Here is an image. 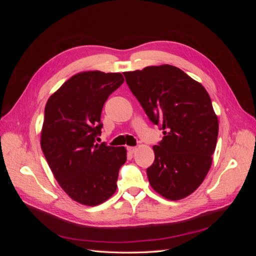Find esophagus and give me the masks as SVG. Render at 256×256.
<instances>
[{
  "instance_id": "34e87169",
  "label": "esophagus",
  "mask_w": 256,
  "mask_h": 256,
  "mask_svg": "<svg viewBox=\"0 0 256 256\" xmlns=\"http://www.w3.org/2000/svg\"><path fill=\"white\" fill-rule=\"evenodd\" d=\"M127 150H128L130 154H134V152H136V147L129 146V147H127Z\"/></svg>"
}]
</instances>
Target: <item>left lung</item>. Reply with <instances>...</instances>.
<instances>
[{
  "instance_id": "1",
  "label": "left lung",
  "mask_w": 256,
  "mask_h": 256,
  "mask_svg": "<svg viewBox=\"0 0 256 256\" xmlns=\"http://www.w3.org/2000/svg\"><path fill=\"white\" fill-rule=\"evenodd\" d=\"M146 115L164 130L146 170L152 189L177 200L190 196L212 166L219 122L210 97L198 81L172 65L124 72Z\"/></svg>"
}]
</instances>
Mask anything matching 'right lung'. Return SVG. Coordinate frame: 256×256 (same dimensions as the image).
I'll return each instance as SVG.
<instances>
[{"label":"right lung","mask_w":256,"mask_h":256,"mask_svg":"<svg viewBox=\"0 0 256 256\" xmlns=\"http://www.w3.org/2000/svg\"><path fill=\"white\" fill-rule=\"evenodd\" d=\"M122 83L118 72H79L46 104L42 152L62 189L80 204H102L118 188V171L127 160L126 148L95 142L102 134L104 104Z\"/></svg>","instance_id":"obj_1"}]
</instances>
